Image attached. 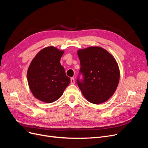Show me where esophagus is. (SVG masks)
Here are the masks:
<instances>
[{
  "mask_svg": "<svg viewBox=\"0 0 148 148\" xmlns=\"http://www.w3.org/2000/svg\"><path fill=\"white\" fill-rule=\"evenodd\" d=\"M71 84H73V85L75 83V79H74V77H72L71 79Z\"/></svg>",
  "mask_w": 148,
  "mask_h": 148,
  "instance_id": "34e87169",
  "label": "esophagus"
}]
</instances>
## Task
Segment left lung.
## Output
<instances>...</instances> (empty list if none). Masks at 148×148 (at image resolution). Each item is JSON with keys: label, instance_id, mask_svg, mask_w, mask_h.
<instances>
[{"label": "left lung", "instance_id": "1", "mask_svg": "<svg viewBox=\"0 0 148 148\" xmlns=\"http://www.w3.org/2000/svg\"><path fill=\"white\" fill-rule=\"evenodd\" d=\"M80 73L84 77L77 84L85 99L93 104L106 101L119 85L120 70L114 57L100 47H90L77 51Z\"/></svg>", "mask_w": 148, "mask_h": 148}]
</instances>
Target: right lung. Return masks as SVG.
<instances>
[{
  "mask_svg": "<svg viewBox=\"0 0 148 148\" xmlns=\"http://www.w3.org/2000/svg\"><path fill=\"white\" fill-rule=\"evenodd\" d=\"M64 51L48 47L38 52L27 71L28 85L34 97L43 102L58 100L70 83L60 60Z\"/></svg>",
  "mask_w": 148,
  "mask_h": 148,
  "instance_id": "add662e5",
  "label": "right lung"
}]
</instances>
